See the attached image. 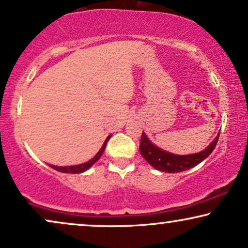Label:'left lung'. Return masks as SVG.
Segmentation results:
<instances>
[{
    "instance_id": "left-lung-1",
    "label": "left lung",
    "mask_w": 248,
    "mask_h": 248,
    "mask_svg": "<svg viewBox=\"0 0 248 248\" xmlns=\"http://www.w3.org/2000/svg\"><path fill=\"white\" fill-rule=\"evenodd\" d=\"M218 137H220V133L212 141L210 146L201 153L191 154V155H175V154L167 153L156 147L155 144L150 142L142 132L139 149L143 158L156 170L167 173H178L191 169L207 158L217 146Z\"/></svg>"
}]
</instances>
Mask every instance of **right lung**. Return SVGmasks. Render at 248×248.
<instances>
[{"instance_id": "right-lung-1", "label": "right lung", "mask_w": 248, "mask_h": 248, "mask_svg": "<svg viewBox=\"0 0 248 248\" xmlns=\"http://www.w3.org/2000/svg\"><path fill=\"white\" fill-rule=\"evenodd\" d=\"M110 137L111 136L107 137V139H106L104 144H102L101 149L99 150L98 154H96V155L93 157L92 159H90L89 162H86L84 164H79V165H74V166H56V165H50V166L52 167V169L57 170V171L62 172V173H73V174H77V173L84 172V171H86V170H89L90 167H91L95 162H98V159L100 158L102 154H104L105 148H106V146H107V142H108L109 138H110Z\"/></svg>"}]
</instances>
